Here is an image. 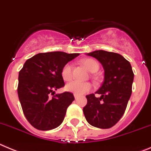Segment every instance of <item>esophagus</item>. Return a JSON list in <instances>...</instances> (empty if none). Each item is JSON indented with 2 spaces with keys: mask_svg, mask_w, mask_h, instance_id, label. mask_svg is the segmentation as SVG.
Segmentation results:
<instances>
[{
  "mask_svg": "<svg viewBox=\"0 0 151 151\" xmlns=\"http://www.w3.org/2000/svg\"><path fill=\"white\" fill-rule=\"evenodd\" d=\"M74 98H75V99H77V98L79 97L78 95H77V94H74Z\"/></svg>",
  "mask_w": 151,
  "mask_h": 151,
  "instance_id": "1",
  "label": "esophagus"
}]
</instances>
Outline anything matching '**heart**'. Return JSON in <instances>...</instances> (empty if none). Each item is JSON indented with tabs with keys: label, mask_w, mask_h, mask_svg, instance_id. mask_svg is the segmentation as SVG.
<instances>
[{
	"label": "heart",
	"mask_w": 151,
	"mask_h": 151,
	"mask_svg": "<svg viewBox=\"0 0 151 151\" xmlns=\"http://www.w3.org/2000/svg\"><path fill=\"white\" fill-rule=\"evenodd\" d=\"M82 63L89 71L96 72L99 68V65L96 60L92 59H85L82 60ZM61 75L65 81H70L72 79V66L69 63L66 64L62 68L61 71ZM66 90L68 92H73L77 95H83L87 93L92 89V85L89 82H80L77 81H74L69 83L65 86Z\"/></svg>",
	"instance_id": "heart-1"
}]
</instances>
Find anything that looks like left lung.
<instances>
[{"label": "left lung", "mask_w": 151, "mask_h": 151, "mask_svg": "<svg viewBox=\"0 0 151 151\" xmlns=\"http://www.w3.org/2000/svg\"><path fill=\"white\" fill-rule=\"evenodd\" d=\"M88 55L101 62L104 70V82L94 94L86 96L87 104L83 108L86 119L92 126L109 129L124 114L132 94L134 73L129 62L116 52L96 50Z\"/></svg>", "instance_id": "left-lung-1"}]
</instances>
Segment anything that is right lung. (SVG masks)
<instances>
[{"label": "right lung", "mask_w": 151, "mask_h": 151, "mask_svg": "<svg viewBox=\"0 0 151 151\" xmlns=\"http://www.w3.org/2000/svg\"><path fill=\"white\" fill-rule=\"evenodd\" d=\"M78 55L64 52L38 53L28 59L20 70L19 99L27 120L37 129H53L63 122L74 95L70 92L55 95V90L65 86L62 68Z\"/></svg>", "instance_id": "right-lung-1"}]
</instances>
